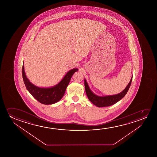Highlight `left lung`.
<instances>
[{"mask_svg": "<svg viewBox=\"0 0 157 157\" xmlns=\"http://www.w3.org/2000/svg\"><path fill=\"white\" fill-rule=\"evenodd\" d=\"M132 80V77L131 78L130 82H129L128 86L122 92H121L118 94L109 95V96H106V97H98L94 94H93L89 88L86 80H85L84 84H85V88L86 90V94L88 97V99L94 105H97V107H108V106L113 105L116 102H117L118 101H120L121 99H122L129 90V88L131 85Z\"/></svg>", "mask_w": 157, "mask_h": 157, "instance_id": "1", "label": "left lung"}]
</instances>
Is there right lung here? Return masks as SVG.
Masks as SVG:
<instances>
[{
	"mask_svg": "<svg viewBox=\"0 0 157 157\" xmlns=\"http://www.w3.org/2000/svg\"><path fill=\"white\" fill-rule=\"evenodd\" d=\"M78 70L73 69L69 71L59 84L52 88H40L32 84L26 77L22 65V78L26 88L33 97L40 103L44 105H52L59 101L64 94L71 77Z\"/></svg>",
	"mask_w": 157,
	"mask_h": 157,
	"instance_id": "1",
	"label": "right lung"
}]
</instances>
